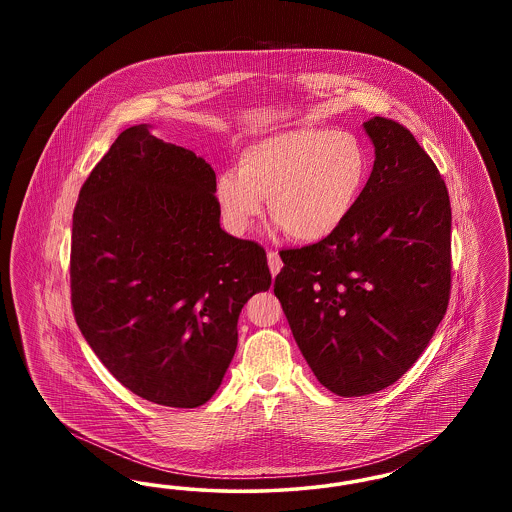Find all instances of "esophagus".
<instances>
[{"mask_svg": "<svg viewBox=\"0 0 512 512\" xmlns=\"http://www.w3.org/2000/svg\"><path fill=\"white\" fill-rule=\"evenodd\" d=\"M268 268H270V272H272V276H276L278 272H280V268H282V259H280V255L276 253V251H268Z\"/></svg>", "mask_w": 512, "mask_h": 512, "instance_id": "obj_1", "label": "esophagus"}]
</instances>
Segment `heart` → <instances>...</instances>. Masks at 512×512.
Wrapping results in <instances>:
<instances>
[{"label":"heart","instance_id":"heart-1","mask_svg":"<svg viewBox=\"0 0 512 512\" xmlns=\"http://www.w3.org/2000/svg\"><path fill=\"white\" fill-rule=\"evenodd\" d=\"M368 176L370 157L357 136L295 128L245 146L238 171H224L217 180V203L236 236L251 230L267 199L270 219L288 238L317 244L349 219Z\"/></svg>","mask_w":512,"mask_h":512}]
</instances>
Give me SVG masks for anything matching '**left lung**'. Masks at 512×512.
<instances>
[{"instance_id": "left-lung-1", "label": "left lung", "mask_w": 512, "mask_h": 512, "mask_svg": "<svg viewBox=\"0 0 512 512\" xmlns=\"http://www.w3.org/2000/svg\"><path fill=\"white\" fill-rule=\"evenodd\" d=\"M363 126L376 159L357 207L330 238L282 249L274 280L305 361L341 397L397 382L451 292V205L438 167L403 124Z\"/></svg>"}]
</instances>
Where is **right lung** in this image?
Here are the masks:
<instances>
[{
  "instance_id": "add662e5",
  "label": "right lung",
  "mask_w": 512,
  "mask_h": 512,
  "mask_svg": "<svg viewBox=\"0 0 512 512\" xmlns=\"http://www.w3.org/2000/svg\"><path fill=\"white\" fill-rule=\"evenodd\" d=\"M217 176L147 124L126 128L73 213L71 303L99 361L151 403L194 409L219 390L265 249L220 228Z\"/></svg>"
}]
</instances>
